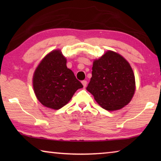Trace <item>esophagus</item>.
<instances>
[{
    "mask_svg": "<svg viewBox=\"0 0 161 161\" xmlns=\"http://www.w3.org/2000/svg\"><path fill=\"white\" fill-rule=\"evenodd\" d=\"M81 83H82L84 87H85L86 86V84H87V81L86 80H83L82 81H81Z\"/></svg>",
    "mask_w": 161,
    "mask_h": 161,
    "instance_id": "esophagus-1",
    "label": "esophagus"
}]
</instances>
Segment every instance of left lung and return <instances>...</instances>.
<instances>
[{
  "label": "left lung",
  "mask_w": 161,
  "mask_h": 161,
  "mask_svg": "<svg viewBox=\"0 0 161 161\" xmlns=\"http://www.w3.org/2000/svg\"><path fill=\"white\" fill-rule=\"evenodd\" d=\"M86 90L103 108L115 111L130 102L135 92V77L123 57L107 51L94 60Z\"/></svg>",
  "instance_id": "left-lung-1"
}]
</instances>
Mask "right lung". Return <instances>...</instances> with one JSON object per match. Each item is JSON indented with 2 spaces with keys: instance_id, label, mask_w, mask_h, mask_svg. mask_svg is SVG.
Segmentation results:
<instances>
[{
  "instance_id": "1",
  "label": "right lung",
  "mask_w": 161,
  "mask_h": 161,
  "mask_svg": "<svg viewBox=\"0 0 161 161\" xmlns=\"http://www.w3.org/2000/svg\"><path fill=\"white\" fill-rule=\"evenodd\" d=\"M60 50L49 53L42 59L33 76V88L39 102L45 107L59 109L69 102L83 85L71 69Z\"/></svg>"
}]
</instances>
